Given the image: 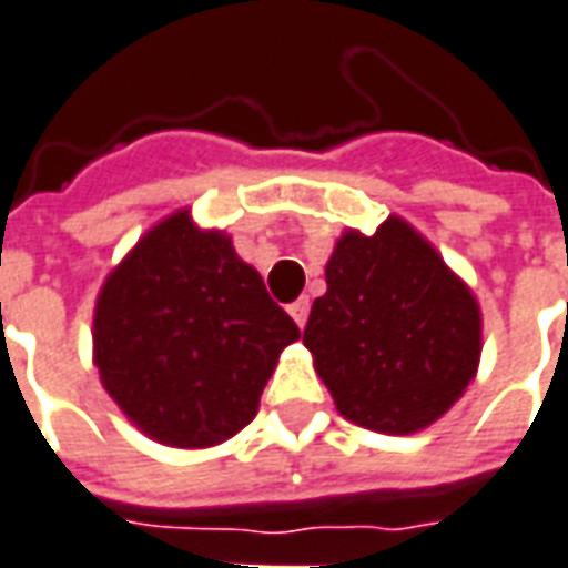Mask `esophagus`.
Returning a JSON list of instances; mask_svg holds the SVG:
<instances>
[{
	"mask_svg": "<svg viewBox=\"0 0 568 568\" xmlns=\"http://www.w3.org/2000/svg\"><path fill=\"white\" fill-rule=\"evenodd\" d=\"M308 312H312V302H308V296H300L296 302H290V317L296 321L300 326H305V321H308Z\"/></svg>",
	"mask_w": 568,
	"mask_h": 568,
	"instance_id": "esophagus-1",
	"label": "esophagus"
}]
</instances>
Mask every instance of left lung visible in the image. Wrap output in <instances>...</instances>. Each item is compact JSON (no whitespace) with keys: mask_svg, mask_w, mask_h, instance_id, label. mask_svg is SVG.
Segmentation results:
<instances>
[{"mask_svg":"<svg viewBox=\"0 0 568 568\" xmlns=\"http://www.w3.org/2000/svg\"><path fill=\"white\" fill-rule=\"evenodd\" d=\"M302 342L335 408L375 433H417L478 369L481 314L466 284L399 217L345 233Z\"/></svg>","mask_w":568,"mask_h":568,"instance_id":"left-lung-1","label":"left lung"}]
</instances>
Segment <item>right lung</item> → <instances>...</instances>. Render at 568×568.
Listing matches in <instances>:
<instances>
[{"label":"right lung","instance_id":"right-lung-1","mask_svg":"<svg viewBox=\"0 0 568 568\" xmlns=\"http://www.w3.org/2000/svg\"><path fill=\"white\" fill-rule=\"evenodd\" d=\"M300 338L260 272L187 211L135 244L99 293L93 345L111 399L148 436L205 448L254 420L278 354Z\"/></svg>","mask_w":568,"mask_h":568}]
</instances>
